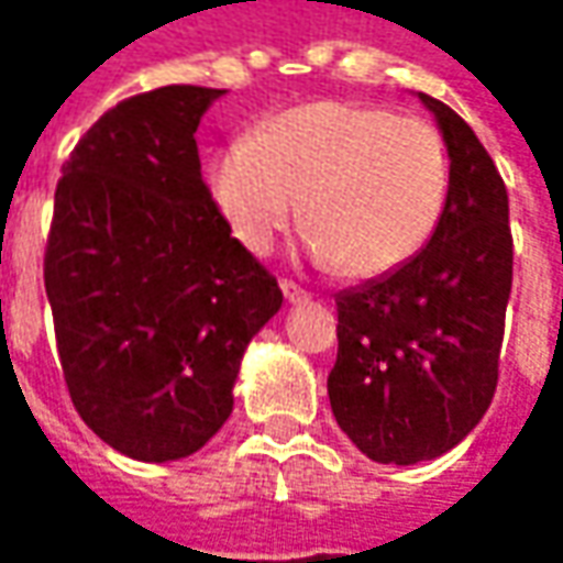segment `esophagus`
Listing matches in <instances>:
<instances>
[{
	"label": "esophagus",
	"mask_w": 563,
	"mask_h": 563,
	"mask_svg": "<svg viewBox=\"0 0 563 563\" xmlns=\"http://www.w3.org/2000/svg\"><path fill=\"white\" fill-rule=\"evenodd\" d=\"M282 294H285V300H288V303H303V300H310V294L303 291L300 285L288 282V278H282Z\"/></svg>",
	"instance_id": "obj_1"
}]
</instances>
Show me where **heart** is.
Instances as JSON below:
<instances>
[{
    "label": "heart",
    "instance_id": "obj_1",
    "mask_svg": "<svg viewBox=\"0 0 563 563\" xmlns=\"http://www.w3.org/2000/svg\"><path fill=\"white\" fill-rule=\"evenodd\" d=\"M451 159L432 121L325 99L266 121L209 168V194L256 256L300 219L316 263L351 278L398 272L442 222Z\"/></svg>",
    "mask_w": 563,
    "mask_h": 563
}]
</instances>
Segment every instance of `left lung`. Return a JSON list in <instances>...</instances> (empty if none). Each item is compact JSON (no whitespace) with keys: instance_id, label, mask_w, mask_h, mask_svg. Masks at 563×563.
<instances>
[{"instance_id":"obj_1","label":"left lung","mask_w":563,"mask_h":563,"mask_svg":"<svg viewBox=\"0 0 563 563\" xmlns=\"http://www.w3.org/2000/svg\"><path fill=\"white\" fill-rule=\"evenodd\" d=\"M451 159L432 241L398 272L338 303L329 400L338 426L376 464L442 457L476 429L498 385L514 241L508 190L486 146L451 106L420 93Z\"/></svg>"}]
</instances>
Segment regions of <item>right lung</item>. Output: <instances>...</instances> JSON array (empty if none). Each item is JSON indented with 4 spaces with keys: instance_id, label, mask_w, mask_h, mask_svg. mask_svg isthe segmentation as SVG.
<instances>
[{
    "instance_id": "right-lung-1",
    "label": "right lung",
    "mask_w": 563,
    "mask_h": 563,
    "mask_svg": "<svg viewBox=\"0 0 563 563\" xmlns=\"http://www.w3.org/2000/svg\"><path fill=\"white\" fill-rule=\"evenodd\" d=\"M222 93L172 84L124 99L55 187L43 278L65 385L102 442L146 464L222 429L250 338L282 307L200 175L194 134Z\"/></svg>"
}]
</instances>
